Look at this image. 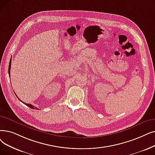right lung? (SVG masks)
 <instances>
[{
	"instance_id": "right-lung-1",
	"label": "right lung",
	"mask_w": 155,
	"mask_h": 155,
	"mask_svg": "<svg viewBox=\"0 0 155 155\" xmlns=\"http://www.w3.org/2000/svg\"><path fill=\"white\" fill-rule=\"evenodd\" d=\"M11 59H10V62H9V69H8V73H9V77H10V70H11ZM17 97H18V96H17ZM18 99L19 100H20L19 98H18ZM21 101V100H20ZM22 103H23V101H21ZM25 104H26V106H28L29 107H30V108H31V109H35V110H38V108H37V107H35L34 106H33V105H31V104H26V103H24Z\"/></svg>"
}]
</instances>
